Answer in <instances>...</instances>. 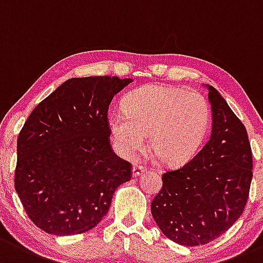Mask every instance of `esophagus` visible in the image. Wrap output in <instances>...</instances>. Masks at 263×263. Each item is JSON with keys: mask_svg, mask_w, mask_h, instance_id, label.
<instances>
[{"mask_svg": "<svg viewBox=\"0 0 263 263\" xmlns=\"http://www.w3.org/2000/svg\"><path fill=\"white\" fill-rule=\"evenodd\" d=\"M143 171H145V167L140 166V165H135V166L132 167V176H134V178H137V176H140Z\"/></svg>", "mask_w": 263, "mask_h": 263, "instance_id": "obj_1", "label": "esophagus"}]
</instances>
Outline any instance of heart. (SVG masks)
Listing matches in <instances>:
<instances>
[{
	"instance_id": "heart-1",
	"label": "heart",
	"mask_w": 263,
	"mask_h": 263,
	"mask_svg": "<svg viewBox=\"0 0 263 263\" xmlns=\"http://www.w3.org/2000/svg\"><path fill=\"white\" fill-rule=\"evenodd\" d=\"M108 126L118 154L131 157L148 145L162 162L181 165L197 155L211 126V108L200 93L146 85L123 99Z\"/></svg>"
}]
</instances>
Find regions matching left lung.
Segmentation results:
<instances>
[{
  "label": "left lung",
  "mask_w": 263,
  "mask_h": 263,
  "mask_svg": "<svg viewBox=\"0 0 263 263\" xmlns=\"http://www.w3.org/2000/svg\"><path fill=\"white\" fill-rule=\"evenodd\" d=\"M208 89L212 132L190 161L162 175L151 203L160 231L186 247L206 245L241 217L252 180V151L247 129L214 87Z\"/></svg>",
  "instance_id": "1"
}]
</instances>
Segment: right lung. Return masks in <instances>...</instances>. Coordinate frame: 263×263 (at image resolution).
Instances as JSON below:
<instances>
[{
  "label": "right lung",
  "mask_w": 263,
  "mask_h": 263,
  "mask_svg": "<svg viewBox=\"0 0 263 263\" xmlns=\"http://www.w3.org/2000/svg\"><path fill=\"white\" fill-rule=\"evenodd\" d=\"M131 78H71L35 107L17 139L15 189L30 219L55 236L87 232L108 213L131 165L109 145L107 112Z\"/></svg>",
  "instance_id": "right-lung-1"
}]
</instances>
